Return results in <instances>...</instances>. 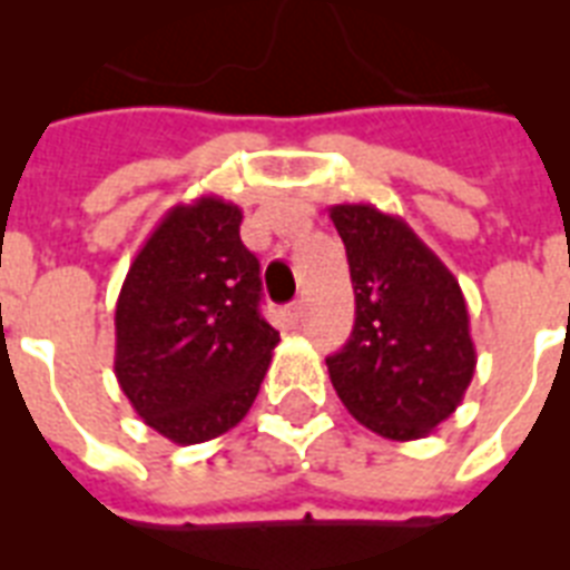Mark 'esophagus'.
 <instances>
[{"label":"esophagus","instance_id":"1","mask_svg":"<svg viewBox=\"0 0 570 570\" xmlns=\"http://www.w3.org/2000/svg\"><path fill=\"white\" fill-rule=\"evenodd\" d=\"M286 313H289V322H293V325H298V322H302V316H304V304L293 302L289 307H286Z\"/></svg>","mask_w":570,"mask_h":570}]
</instances>
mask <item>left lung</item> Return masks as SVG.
I'll return each instance as SVG.
<instances>
[{
  "label": "left lung",
  "instance_id": "8db88e82",
  "mask_svg": "<svg viewBox=\"0 0 570 570\" xmlns=\"http://www.w3.org/2000/svg\"><path fill=\"white\" fill-rule=\"evenodd\" d=\"M346 245L355 328L328 364L357 423L390 441H416L461 405L476 346L461 286L399 215L373 204L331 206Z\"/></svg>",
  "mask_w": 570,
  "mask_h": 570
}]
</instances>
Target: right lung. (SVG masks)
I'll use <instances>...</instances> for the list:
<instances>
[{
	"instance_id": "1",
	"label": "right lung",
	"mask_w": 570,
	"mask_h": 570,
	"mask_svg": "<svg viewBox=\"0 0 570 570\" xmlns=\"http://www.w3.org/2000/svg\"><path fill=\"white\" fill-rule=\"evenodd\" d=\"M242 209L204 195L147 236L115 307V375L168 441H213L248 414L281 343L259 316V263Z\"/></svg>"
}]
</instances>
